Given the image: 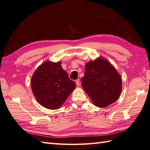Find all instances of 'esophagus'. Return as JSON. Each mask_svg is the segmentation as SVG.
Wrapping results in <instances>:
<instances>
[{
  "label": "esophagus",
  "instance_id": "1",
  "mask_svg": "<svg viewBox=\"0 0 150 150\" xmlns=\"http://www.w3.org/2000/svg\"><path fill=\"white\" fill-rule=\"evenodd\" d=\"M75 83H76V86H79L80 85V79H77L75 81Z\"/></svg>",
  "mask_w": 150,
  "mask_h": 150
}]
</instances>
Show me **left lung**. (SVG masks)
<instances>
[{
	"mask_svg": "<svg viewBox=\"0 0 150 150\" xmlns=\"http://www.w3.org/2000/svg\"><path fill=\"white\" fill-rule=\"evenodd\" d=\"M85 67L82 85L94 105L104 108L116 101L122 91V79L112 65L99 58Z\"/></svg>",
	"mask_w": 150,
	"mask_h": 150,
	"instance_id": "obj_1",
	"label": "left lung"
}]
</instances>
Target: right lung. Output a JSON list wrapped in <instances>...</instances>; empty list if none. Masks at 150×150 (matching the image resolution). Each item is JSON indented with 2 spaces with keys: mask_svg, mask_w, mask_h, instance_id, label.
I'll use <instances>...</instances> for the list:
<instances>
[{
  "mask_svg": "<svg viewBox=\"0 0 150 150\" xmlns=\"http://www.w3.org/2000/svg\"><path fill=\"white\" fill-rule=\"evenodd\" d=\"M32 89L37 101L45 108L58 109L75 88V83L61 67V62L46 61L34 73Z\"/></svg>",
  "mask_w": 150,
  "mask_h": 150,
  "instance_id": "add662e5",
  "label": "right lung"
}]
</instances>
